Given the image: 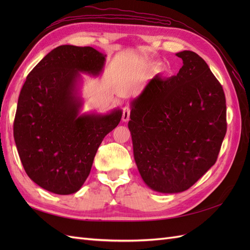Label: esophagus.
Listing matches in <instances>:
<instances>
[{
  "mask_svg": "<svg viewBox=\"0 0 250 250\" xmlns=\"http://www.w3.org/2000/svg\"><path fill=\"white\" fill-rule=\"evenodd\" d=\"M130 118V107L129 106H125L123 109V115H122V120L123 122H127Z\"/></svg>",
  "mask_w": 250,
  "mask_h": 250,
  "instance_id": "1",
  "label": "esophagus"
}]
</instances>
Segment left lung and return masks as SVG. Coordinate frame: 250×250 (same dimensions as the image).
Listing matches in <instances>:
<instances>
[{"mask_svg": "<svg viewBox=\"0 0 250 250\" xmlns=\"http://www.w3.org/2000/svg\"><path fill=\"white\" fill-rule=\"evenodd\" d=\"M176 76L151 79L131 102L128 122L142 179L153 191L191 188L214 166L226 133L222 85L195 52L176 53Z\"/></svg>", "mask_w": 250, "mask_h": 250, "instance_id": "8db88e82", "label": "left lung"}]
</instances>
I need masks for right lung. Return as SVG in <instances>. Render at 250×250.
I'll list each match as a JSON object with an SVG mask.
<instances>
[{"instance_id":"obj_1","label":"right lung","mask_w":250,"mask_h":250,"mask_svg":"<svg viewBox=\"0 0 250 250\" xmlns=\"http://www.w3.org/2000/svg\"><path fill=\"white\" fill-rule=\"evenodd\" d=\"M105 57L92 47L59 46L34 66L21 87L14 141L27 175L49 192L80 190L100 144L122 118L119 108L80 115V73L99 76Z\"/></svg>"}]
</instances>
